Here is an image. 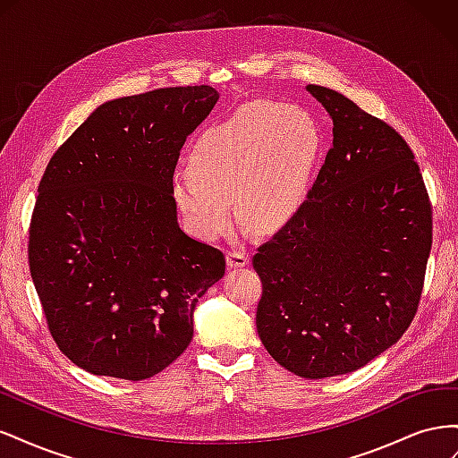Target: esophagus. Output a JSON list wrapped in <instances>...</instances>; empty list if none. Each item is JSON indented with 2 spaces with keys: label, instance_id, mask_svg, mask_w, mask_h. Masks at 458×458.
Returning a JSON list of instances; mask_svg holds the SVG:
<instances>
[{
  "label": "esophagus",
  "instance_id": "esophagus-1",
  "mask_svg": "<svg viewBox=\"0 0 458 458\" xmlns=\"http://www.w3.org/2000/svg\"><path fill=\"white\" fill-rule=\"evenodd\" d=\"M227 263H229V267H244V266H248V256L241 250H229Z\"/></svg>",
  "mask_w": 458,
  "mask_h": 458
}]
</instances>
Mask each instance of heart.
Here are the masks:
<instances>
[{"instance_id":"b5f03b06","label":"heart","mask_w":458,"mask_h":458,"mask_svg":"<svg viewBox=\"0 0 458 458\" xmlns=\"http://www.w3.org/2000/svg\"><path fill=\"white\" fill-rule=\"evenodd\" d=\"M323 135L315 118L294 105L242 106L191 145L187 175L172 197L187 225L214 241L239 217L259 233L286 227L310 197Z\"/></svg>"}]
</instances>
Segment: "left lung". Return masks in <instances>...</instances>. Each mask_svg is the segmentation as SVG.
Segmentation results:
<instances>
[{"label": "left lung", "instance_id": "1", "mask_svg": "<svg viewBox=\"0 0 458 458\" xmlns=\"http://www.w3.org/2000/svg\"><path fill=\"white\" fill-rule=\"evenodd\" d=\"M332 148L301 212L258 248L256 327L301 378L365 367L409 328L432 250V204L407 141L323 86Z\"/></svg>", "mask_w": 458, "mask_h": 458}]
</instances>
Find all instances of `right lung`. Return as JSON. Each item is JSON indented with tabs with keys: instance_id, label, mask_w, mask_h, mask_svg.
<instances>
[{
	"instance_id": "add662e5",
	"label": "right lung",
	"mask_w": 458,
	"mask_h": 458,
	"mask_svg": "<svg viewBox=\"0 0 458 458\" xmlns=\"http://www.w3.org/2000/svg\"><path fill=\"white\" fill-rule=\"evenodd\" d=\"M217 99L187 86L108 101L38 185L36 293L59 350L97 377L145 380L174 363L199 298L225 273L224 252L179 229L172 197L179 150Z\"/></svg>"
}]
</instances>
